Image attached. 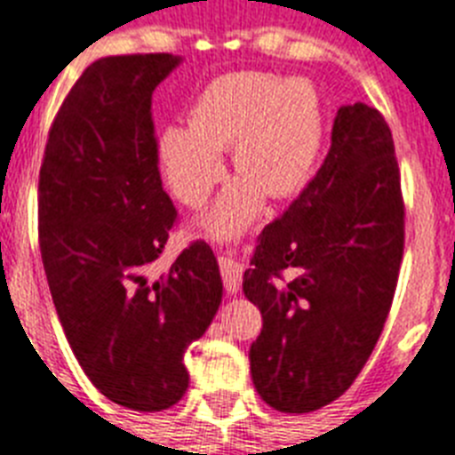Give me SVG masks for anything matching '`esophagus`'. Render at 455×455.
Wrapping results in <instances>:
<instances>
[{
    "instance_id": "esophagus-1",
    "label": "esophagus",
    "mask_w": 455,
    "mask_h": 455,
    "mask_svg": "<svg viewBox=\"0 0 455 455\" xmlns=\"http://www.w3.org/2000/svg\"><path fill=\"white\" fill-rule=\"evenodd\" d=\"M220 271L228 294H235V291L240 290V283H243V264H238V261L231 259V257H221Z\"/></svg>"
}]
</instances>
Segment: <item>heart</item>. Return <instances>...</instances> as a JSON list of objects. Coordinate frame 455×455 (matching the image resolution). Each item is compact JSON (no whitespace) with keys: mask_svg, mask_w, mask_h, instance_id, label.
I'll use <instances>...</instances> for the list:
<instances>
[{"mask_svg":"<svg viewBox=\"0 0 455 455\" xmlns=\"http://www.w3.org/2000/svg\"><path fill=\"white\" fill-rule=\"evenodd\" d=\"M323 135V102L311 81L240 72L210 84L187 125L161 132L156 154L172 194L196 208L224 177L221 151L234 149L240 175L201 220L210 235L234 238L259 215L264 196L287 198L304 187Z\"/></svg>","mask_w":455,"mask_h":455,"instance_id":"heart-1","label":"heart"}]
</instances>
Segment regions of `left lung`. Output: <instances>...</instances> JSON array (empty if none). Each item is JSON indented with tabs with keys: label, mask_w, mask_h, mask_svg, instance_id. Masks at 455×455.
<instances>
[{
	"label": "left lung",
	"mask_w": 455,
	"mask_h": 455,
	"mask_svg": "<svg viewBox=\"0 0 455 455\" xmlns=\"http://www.w3.org/2000/svg\"><path fill=\"white\" fill-rule=\"evenodd\" d=\"M404 252L390 128L374 107L336 112L330 154L261 231L243 291L264 327L250 371L268 407L308 413L341 397L383 331Z\"/></svg>",
	"instance_id": "1"
}]
</instances>
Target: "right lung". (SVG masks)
Returning a JSON list of instances; mask_svg holds the SVG:
<instances>
[{
    "label": "right lung",
    "mask_w": 455,
    "mask_h": 455,
    "mask_svg": "<svg viewBox=\"0 0 455 455\" xmlns=\"http://www.w3.org/2000/svg\"><path fill=\"white\" fill-rule=\"evenodd\" d=\"M180 55H112L81 74L48 132L39 247L81 369L107 400L164 411L189 387L184 350L221 304V275L196 240L151 278L177 210L158 172L151 95Z\"/></svg>",
    "instance_id": "1"
}]
</instances>
